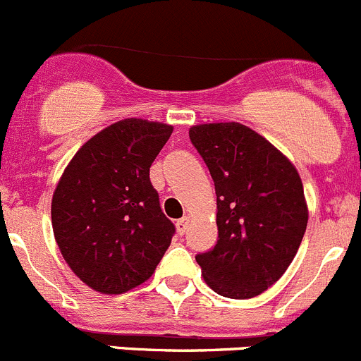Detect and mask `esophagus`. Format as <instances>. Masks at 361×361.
<instances>
[{
    "mask_svg": "<svg viewBox=\"0 0 361 361\" xmlns=\"http://www.w3.org/2000/svg\"><path fill=\"white\" fill-rule=\"evenodd\" d=\"M188 224H189V217H182V219L177 221V231H179L180 235H184L185 230H188Z\"/></svg>",
    "mask_w": 361,
    "mask_h": 361,
    "instance_id": "34e87169",
    "label": "esophagus"
}]
</instances>
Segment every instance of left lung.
I'll list each match as a JSON object with an SVG mask.
<instances>
[{
    "label": "left lung",
    "mask_w": 361,
    "mask_h": 361,
    "mask_svg": "<svg viewBox=\"0 0 361 361\" xmlns=\"http://www.w3.org/2000/svg\"><path fill=\"white\" fill-rule=\"evenodd\" d=\"M216 185L217 244L196 256L221 297L245 300L283 277L305 233L309 210L293 163L240 123L189 128Z\"/></svg>",
    "instance_id": "obj_1"
}]
</instances>
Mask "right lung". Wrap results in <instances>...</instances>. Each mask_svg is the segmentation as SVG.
<instances>
[{
	"mask_svg": "<svg viewBox=\"0 0 361 361\" xmlns=\"http://www.w3.org/2000/svg\"><path fill=\"white\" fill-rule=\"evenodd\" d=\"M173 126L117 121L71 158L52 196V230L75 276L105 295H119L154 274L176 226L161 212L149 169Z\"/></svg>",
	"mask_w": 361,
	"mask_h": 361,
	"instance_id": "right-lung-1",
	"label": "right lung"
}]
</instances>
